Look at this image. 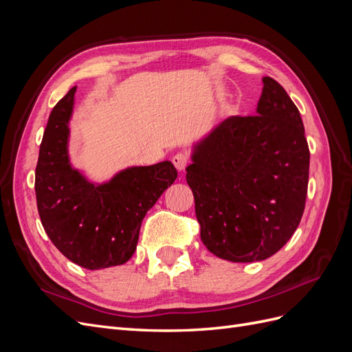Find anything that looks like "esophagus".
I'll use <instances>...</instances> for the list:
<instances>
[{
  "label": "esophagus",
  "mask_w": 352,
  "mask_h": 352,
  "mask_svg": "<svg viewBox=\"0 0 352 352\" xmlns=\"http://www.w3.org/2000/svg\"><path fill=\"white\" fill-rule=\"evenodd\" d=\"M172 162H173L175 167L179 170V172H182V170H185V167H186L188 163H189V157H188V154H185V153H177V154L173 155Z\"/></svg>",
  "instance_id": "1"
}]
</instances>
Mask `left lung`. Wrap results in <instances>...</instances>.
<instances>
[{"label": "left lung", "mask_w": 352, "mask_h": 352, "mask_svg": "<svg viewBox=\"0 0 352 352\" xmlns=\"http://www.w3.org/2000/svg\"><path fill=\"white\" fill-rule=\"evenodd\" d=\"M255 116H233L194 145L186 182L201 241L219 258L272 257L300 225L310 150L301 114L274 79L263 78Z\"/></svg>", "instance_id": "obj_1"}]
</instances>
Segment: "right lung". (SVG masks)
Returning <instances> with one entry per match:
<instances>
[{
  "instance_id": "right-lung-1",
  "label": "right lung",
  "mask_w": 352,
  "mask_h": 352,
  "mask_svg": "<svg viewBox=\"0 0 352 352\" xmlns=\"http://www.w3.org/2000/svg\"><path fill=\"white\" fill-rule=\"evenodd\" d=\"M72 88L52 109L39 146L35 192L41 223L57 250L88 270L129 260L141 223L177 172L170 162L127 167L109 182L94 184L69 158Z\"/></svg>"
}]
</instances>
